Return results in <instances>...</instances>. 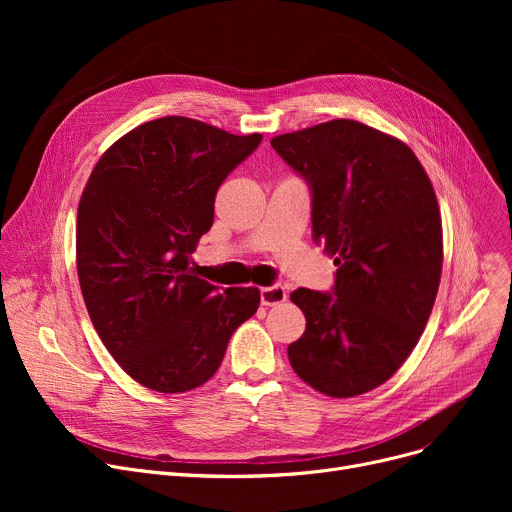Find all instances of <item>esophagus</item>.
I'll return each instance as SVG.
<instances>
[{"instance_id":"34e87169","label":"esophagus","mask_w":512,"mask_h":512,"mask_svg":"<svg viewBox=\"0 0 512 512\" xmlns=\"http://www.w3.org/2000/svg\"><path fill=\"white\" fill-rule=\"evenodd\" d=\"M261 292V305L265 307H274V305H280L284 303L288 297H286V290L282 284H274V286H265L259 290Z\"/></svg>"}]
</instances>
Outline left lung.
Segmentation results:
<instances>
[{
	"label": "left lung",
	"instance_id": "8db88e82",
	"mask_svg": "<svg viewBox=\"0 0 512 512\" xmlns=\"http://www.w3.org/2000/svg\"><path fill=\"white\" fill-rule=\"evenodd\" d=\"M311 191L313 240L338 265L332 292L299 288L307 319L288 346L299 378L348 398L384 384L411 355L442 274V220L415 153L355 120L272 139Z\"/></svg>",
	"mask_w": 512,
	"mask_h": 512
}]
</instances>
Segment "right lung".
I'll list each match as a JSON object with an SVG mask.
<instances>
[{
  "label": "right lung",
  "mask_w": 512,
  "mask_h": 512,
  "mask_svg": "<svg viewBox=\"0 0 512 512\" xmlns=\"http://www.w3.org/2000/svg\"><path fill=\"white\" fill-rule=\"evenodd\" d=\"M261 139L157 118L101 155L80 197L76 270L89 317L120 367L155 392L203 386L259 307L257 288L197 278L191 255L220 184Z\"/></svg>",
  "instance_id": "add662e5"
}]
</instances>
